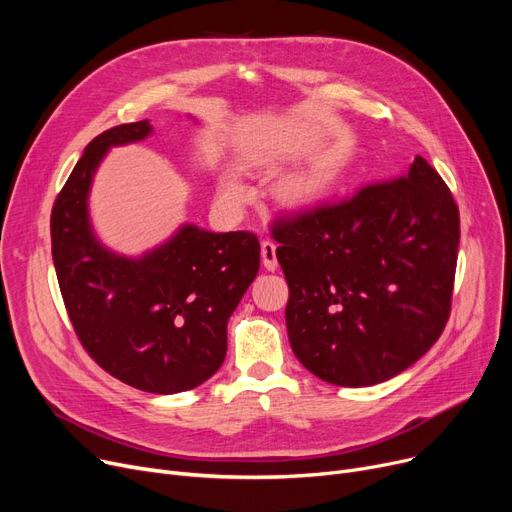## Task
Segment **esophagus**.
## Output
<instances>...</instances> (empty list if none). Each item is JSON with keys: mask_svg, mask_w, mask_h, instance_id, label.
Returning <instances> with one entry per match:
<instances>
[{"mask_svg": "<svg viewBox=\"0 0 512 512\" xmlns=\"http://www.w3.org/2000/svg\"><path fill=\"white\" fill-rule=\"evenodd\" d=\"M261 261L265 270H278V257H276V242L272 240H263L261 242Z\"/></svg>", "mask_w": 512, "mask_h": 512, "instance_id": "34e87169", "label": "esophagus"}]
</instances>
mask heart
<instances>
[{
    "label": "heart",
    "mask_w": 512,
    "mask_h": 512,
    "mask_svg": "<svg viewBox=\"0 0 512 512\" xmlns=\"http://www.w3.org/2000/svg\"><path fill=\"white\" fill-rule=\"evenodd\" d=\"M220 193L232 203H245L251 197V188L236 172H224L220 178Z\"/></svg>",
    "instance_id": "b5f03b06"
}]
</instances>
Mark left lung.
<instances>
[{"mask_svg": "<svg viewBox=\"0 0 512 512\" xmlns=\"http://www.w3.org/2000/svg\"><path fill=\"white\" fill-rule=\"evenodd\" d=\"M292 353L334 386L386 382L421 359L448 315L459 207L417 155L398 180L278 222Z\"/></svg>", "mask_w": 512, "mask_h": 512, "instance_id": "1", "label": "left lung"}]
</instances>
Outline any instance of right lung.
<instances>
[{
	"label": "right lung",
	"mask_w": 512,
	"mask_h": 512,
	"mask_svg": "<svg viewBox=\"0 0 512 512\" xmlns=\"http://www.w3.org/2000/svg\"><path fill=\"white\" fill-rule=\"evenodd\" d=\"M151 132L149 120L122 124L85 147L51 211V255L87 353L132 388L178 394L222 367L228 319L259 272V240L182 224L139 257L105 247L89 215L95 174L112 147Z\"/></svg>",
	"instance_id": "right-lung-1"
}]
</instances>
